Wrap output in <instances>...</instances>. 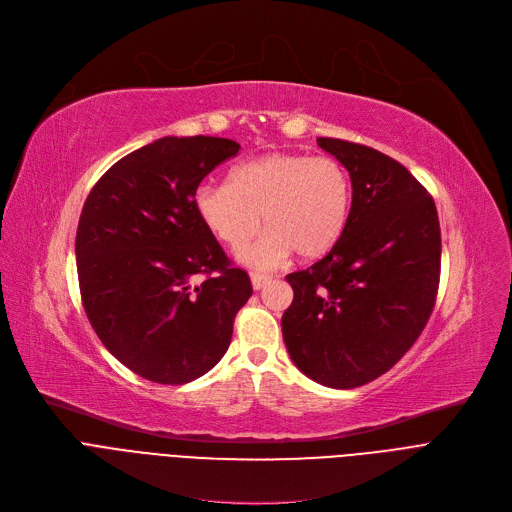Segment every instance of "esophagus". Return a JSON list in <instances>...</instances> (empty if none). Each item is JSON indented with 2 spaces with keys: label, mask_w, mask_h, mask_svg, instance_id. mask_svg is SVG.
Here are the masks:
<instances>
[{
  "label": "esophagus",
  "mask_w": 512,
  "mask_h": 512,
  "mask_svg": "<svg viewBox=\"0 0 512 512\" xmlns=\"http://www.w3.org/2000/svg\"><path fill=\"white\" fill-rule=\"evenodd\" d=\"M269 282H271V276H265V274H251V284H253L255 290L265 288Z\"/></svg>",
  "instance_id": "1"
}]
</instances>
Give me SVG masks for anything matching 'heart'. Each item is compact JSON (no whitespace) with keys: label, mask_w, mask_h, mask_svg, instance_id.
I'll use <instances>...</instances> for the list:
<instances>
[{"label":"heart","mask_w":512,"mask_h":512,"mask_svg":"<svg viewBox=\"0 0 512 512\" xmlns=\"http://www.w3.org/2000/svg\"><path fill=\"white\" fill-rule=\"evenodd\" d=\"M352 203L344 164L331 156L271 152L230 170L228 183L195 191V212L230 249L243 247L261 228L257 243L238 253L243 263L269 269L294 251L300 259L329 253L342 236Z\"/></svg>","instance_id":"b5f03b06"}]
</instances>
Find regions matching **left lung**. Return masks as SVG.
<instances>
[{"instance_id": "8db88e82", "label": "left lung", "mask_w": 512, "mask_h": 512, "mask_svg": "<svg viewBox=\"0 0 512 512\" xmlns=\"http://www.w3.org/2000/svg\"><path fill=\"white\" fill-rule=\"evenodd\" d=\"M317 144L350 173L352 208L335 247L286 276L294 300L282 333L306 377L354 389L393 368L426 327L440 278V224L430 193L397 160L346 140Z\"/></svg>"}]
</instances>
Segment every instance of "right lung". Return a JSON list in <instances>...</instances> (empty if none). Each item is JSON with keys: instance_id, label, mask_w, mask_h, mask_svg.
Listing matches in <instances>:
<instances>
[{"instance_id": "add662e5", "label": "right lung", "mask_w": 512, "mask_h": 512, "mask_svg": "<svg viewBox=\"0 0 512 512\" xmlns=\"http://www.w3.org/2000/svg\"><path fill=\"white\" fill-rule=\"evenodd\" d=\"M241 146L224 138H160L115 162L78 222L84 311L105 348L160 385H185L226 354L251 298L195 212V191Z\"/></svg>"}]
</instances>
